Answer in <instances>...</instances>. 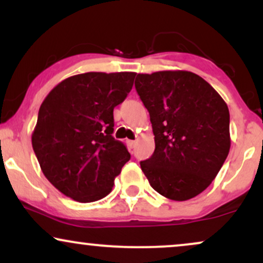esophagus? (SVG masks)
I'll return each mask as SVG.
<instances>
[{
    "label": "esophagus",
    "mask_w": 263,
    "mask_h": 263,
    "mask_svg": "<svg viewBox=\"0 0 263 263\" xmlns=\"http://www.w3.org/2000/svg\"><path fill=\"white\" fill-rule=\"evenodd\" d=\"M127 146H128V148H129V149L135 148V146H136V141H131V140H128V141H127Z\"/></svg>",
    "instance_id": "esophagus-1"
}]
</instances>
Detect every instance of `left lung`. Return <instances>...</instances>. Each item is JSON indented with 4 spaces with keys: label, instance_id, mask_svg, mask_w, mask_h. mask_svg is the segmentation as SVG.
Listing matches in <instances>:
<instances>
[{
    "label": "left lung",
    "instance_id": "1",
    "mask_svg": "<svg viewBox=\"0 0 263 263\" xmlns=\"http://www.w3.org/2000/svg\"><path fill=\"white\" fill-rule=\"evenodd\" d=\"M136 90L148 110L156 148L141 162L156 192L176 201L210 185L230 151V114L208 81L185 70L138 74Z\"/></svg>",
    "mask_w": 263,
    "mask_h": 263
}]
</instances>
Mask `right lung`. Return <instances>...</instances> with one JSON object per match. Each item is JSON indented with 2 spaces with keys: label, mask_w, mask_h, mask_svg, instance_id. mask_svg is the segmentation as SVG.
Masks as SVG:
<instances>
[{
  "label": "right lung",
  "mask_w": 263,
  "mask_h": 263,
  "mask_svg": "<svg viewBox=\"0 0 263 263\" xmlns=\"http://www.w3.org/2000/svg\"><path fill=\"white\" fill-rule=\"evenodd\" d=\"M136 73L66 78L39 107L32 146L43 174L79 203L105 198L131 155L112 137L114 108L125 100Z\"/></svg>",
  "instance_id": "obj_1"
}]
</instances>
